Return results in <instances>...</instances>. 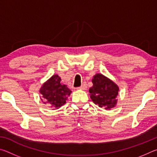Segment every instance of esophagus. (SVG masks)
Here are the masks:
<instances>
[{
    "label": "esophagus",
    "instance_id": "esophagus-1",
    "mask_svg": "<svg viewBox=\"0 0 157 157\" xmlns=\"http://www.w3.org/2000/svg\"><path fill=\"white\" fill-rule=\"evenodd\" d=\"M86 89V84H82V86H80L79 87H78V89H82V90H84Z\"/></svg>",
    "mask_w": 157,
    "mask_h": 157
}]
</instances>
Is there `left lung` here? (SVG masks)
Listing matches in <instances>:
<instances>
[{
  "label": "left lung",
  "instance_id": "1",
  "mask_svg": "<svg viewBox=\"0 0 157 157\" xmlns=\"http://www.w3.org/2000/svg\"><path fill=\"white\" fill-rule=\"evenodd\" d=\"M93 86L89 89L91 98L95 105L105 109H111L116 104L118 86L102 74H97L92 79Z\"/></svg>",
  "mask_w": 157,
  "mask_h": 157
}]
</instances>
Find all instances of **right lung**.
Segmentation results:
<instances>
[{"label":"right lung","mask_w":157,"mask_h":157,"mask_svg":"<svg viewBox=\"0 0 157 157\" xmlns=\"http://www.w3.org/2000/svg\"><path fill=\"white\" fill-rule=\"evenodd\" d=\"M40 93L43 95L44 103L51 108L58 109L65 104L71 91L66 85L62 84L59 76L55 75L43 84Z\"/></svg>","instance_id":"add662e5"}]
</instances>
